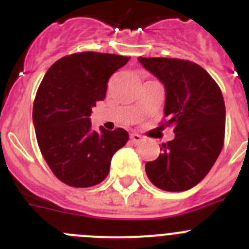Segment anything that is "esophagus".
I'll return each instance as SVG.
<instances>
[{
	"label": "esophagus",
	"mask_w": 249,
	"mask_h": 249,
	"mask_svg": "<svg viewBox=\"0 0 249 249\" xmlns=\"http://www.w3.org/2000/svg\"><path fill=\"white\" fill-rule=\"evenodd\" d=\"M142 140H143V138H142V136H140V135H138V133H132V135H131V141L135 144L140 143V142Z\"/></svg>",
	"instance_id": "obj_1"
}]
</instances>
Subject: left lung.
I'll return each mask as SVG.
<instances>
[{"label":"left lung","mask_w":249,"mask_h":249,"mask_svg":"<svg viewBox=\"0 0 249 249\" xmlns=\"http://www.w3.org/2000/svg\"><path fill=\"white\" fill-rule=\"evenodd\" d=\"M166 89L162 126H173L175 138L162 143L146 173L156 187L182 192L210 172L224 143L226 107L221 89L201 66L187 59L138 57Z\"/></svg>","instance_id":"obj_1"}]
</instances>
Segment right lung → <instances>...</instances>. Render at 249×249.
<instances>
[{"mask_svg":"<svg viewBox=\"0 0 249 249\" xmlns=\"http://www.w3.org/2000/svg\"><path fill=\"white\" fill-rule=\"evenodd\" d=\"M131 57L78 52L48 68L34 102L37 143L59 181L76 188L92 187L107 177L112 156L128 141L123 128L92 131L89 116L103 101L109 77Z\"/></svg>","mask_w":249,"mask_h":249,"instance_id":"right-lung-1","label":"right lung"}]
</instances>
